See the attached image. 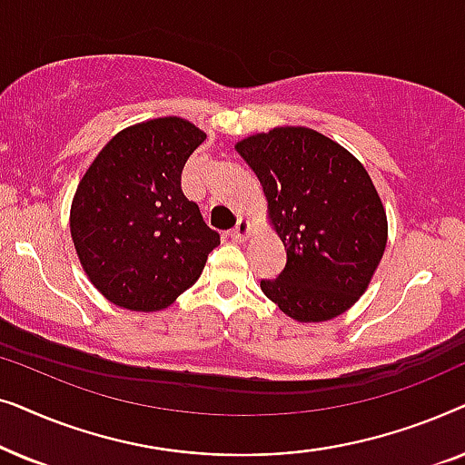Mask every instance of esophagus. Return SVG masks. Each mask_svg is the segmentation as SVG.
Segmentation results:
<instances>
[{"label": "esophagus", "instance_id": "1", "mask_svg": "<svg viewBox=\"0 0 465 465\" xmlns=\"http://www.w3.org/2000/svg\"><path fill=\"white\" fill-rule=\"evenodd\" d=\"M250 234H252L250 220L241 218V220L237 222V226H234L232 231H231V239H234V241H245L247 237H250Z\"/></svg>", "mask_w": 465, "mask_h": 465}]
</instances>
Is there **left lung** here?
<instances>
[{
	"label": "left lung",
	"mask_w": 465,
	"mask_h": 465,
	"mask_svg": "<svg viewBox=\"0 0 465 465\" xmlns=\"http://www.w3.org/2000/svg\"><path fill=\"white\" fill-rule=\"evenodd\" d=\"M266 196L288 262L264 296L301 323L351 309L387 245L383 201L358 158L307 126H275L234 143Z\"/></svg>",
	"instance_id": "1"
}]
</instances>
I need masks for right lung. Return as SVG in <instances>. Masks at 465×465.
<instances>
[{"label": "right lung", "instance_id": "obj_1", "mask_svg": "<svg viewBox=\"0 0 465 465\" xmlns=\"http://www.w3.org/2000/svg\"><path fill=\"white\" fill-rule=\"evenodd\" d=\"M207 133L180 116L116 133L75 188L69 231L91 283L126 311L167 309L193 288L220 245L182 171Z\"/></svg>", "mask_w": 465, "mask_h": 465}]
</instances>
